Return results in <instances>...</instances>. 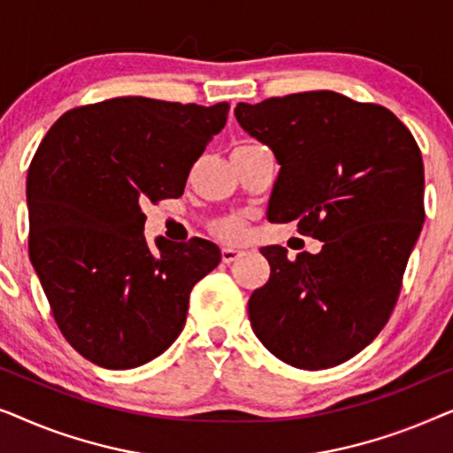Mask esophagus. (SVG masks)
<instances>
[{
	"mask_svg": "<svg viewBox=\"0 0 453 453\" xmlns=\"http://www.w3.org/2000/svg\"><path fill=\"white\" fill-rule=\"evenodd\" d=\"M241 250H234V247H225V250H222V262L225 264H233L234 259H237L239 256H241Z\"/></svg>",
	"mask_w": 453,
	"mask_h": 453,
	"instance_id": "esophagus-1",
	"label": "esophagus"
}]
</instances>
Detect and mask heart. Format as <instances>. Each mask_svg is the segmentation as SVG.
I'll return each mask as SVG.
<instances>
[{
	"mask_svg": "<svg viewBox=\"0 0 453 453\" xmlns=\"http://www.w3.org/2000/svg\"><path fill=\"white\" fill-rule=\"evenodd\" d=\"M247 216L245 214H228L225 219H220L214 225L216 234L226 243H237V241H243L247 234Z\"/></svg>",
	"mask_w": 453,
	"mask_h": 453,
	"instance_id": "heart-1",
	"label": "heart"
}]
</instances>
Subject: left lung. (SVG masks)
Segmentation results:
<instances>
[{"instance_id": "left-lung-1", "label": "left lung", "mask_w": 453, "mask_h": 453, "mask_svg": "<svg viewBox=\"0 0 453 453\" xmlns=\"http://www.w3.org/2000/svg\"><path fill=\"white\" fill-rule=\"evenodd\" d=\"M234 117L280 165L268 220L324 241L295 259L264 247L270 280L250 296L253 332L296 369L349 361L388 324L423 228L417 140L389 109L332 90L239 103Z\"/></svg>"}]
</instances>
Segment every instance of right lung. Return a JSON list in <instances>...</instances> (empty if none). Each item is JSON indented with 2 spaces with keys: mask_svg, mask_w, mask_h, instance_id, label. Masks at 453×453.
<instances>
[{
  "mask_svg": "<svg viewBox=\"0 0 453 453\" xmlns=\"http://www.w3.org/2000/svg\"><path fill=\"white\" fill-rule=\"evenodd\" d=\"M226 115L228 103L117 96L67 111L36 148L28 256L64 338L98 367L163 355L183 330L191 288L219 265L206 239L148 245L142 206L183 196Z\"/></svg>",
  "mask_w": 453,
  "mask_h": 453,
  "instance_id": "obj_1",
  "label": "right lung"
}]
</instances>
